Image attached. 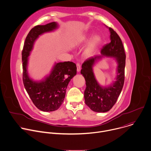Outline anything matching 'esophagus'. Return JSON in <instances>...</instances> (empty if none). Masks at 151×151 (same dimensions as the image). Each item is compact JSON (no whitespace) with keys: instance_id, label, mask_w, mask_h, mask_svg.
Instances as JSON below:
<instances>
[{"instance_id":"34e87169","label":"esophagus","mask_w":151,"mask_h":151,"mask_svg":"<svg viewBox=\"0 0 151 151\" xmlns=\"http://www.w3.org/2000/svg\"><path fill=\"white\" fill-rule=\"evenodd\" d=\"M76 66H77V71L78 72H79L80 70H81V65H80V64L77 63H76Z\"/></svg>"}]
</instances>
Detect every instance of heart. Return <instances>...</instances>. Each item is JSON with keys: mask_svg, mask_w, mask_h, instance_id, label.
I'll return each instance as SVG.
<instances>
[{"mask_svg": "<svg viewBox=\"0 0 151 151\" xmlns=\"http://www.w3.org/2000/svg\"><path fill=\"white\" fill-rule=\"evenodd\" d=\"M90 38H91V35L90 34L83 35L76 40L75 45L77 46L85 45L90 40ZM100 40V38L98 36H95L92 38L88 46L86 47L85 50H84L83 54L86 57H90L94 54L96 48L97 44L99 43Z\"/></svg>", "mask_w": 151, "mask_h": 151, "instance_id": "heart-1", "label": "heart"}]
</instances>
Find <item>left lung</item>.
<instances>
[{
    "label": "left lung",
    "instance_id": "8db88e82",
    "mask_svg": "<svg viewBox=\"0 0 151 151\" xmlns=\"http://www.w3.org/2000/svg\"><path fill=\"white\" fill-rule=\"evenodd\" d=\"M109 44L101 50L100 55L91 57L86 60L82 65L81 73L86 82L84 91L85 104L96 112H106L112 109L122 91L125 78V53L122 42L118 35L112 28ZM104 56L114 57L118 63L117 81L108 87H102L94 76L92 67L95 62Z\"/></svg>",
    "mask_w": 151,
    "mask_h": 151
}]
</instances>
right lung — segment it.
Segmentation results:
<instances>
[{"instance_id": "add662e5", "label": "right lung", "mask_w": 151, "mask_h": 151, "mask_svg": "<svg viewBox=\"0 0 151 151\" xmlns=\"http://www.w3.org/2000/svg\"><path fill=\"white\" fill-rule=\"evenodd\" d=\"M57 27L55 22L34 27L26 38L22 51L23 81L25 89L37 108L44 112H52L59 108L65 97L69 82L76 74L75 63L64 61L55 63L50 75L44 80L35 81L29 76L28 57L34 42L39 35L53 31Z\"/></svg>"}]
</instances>
